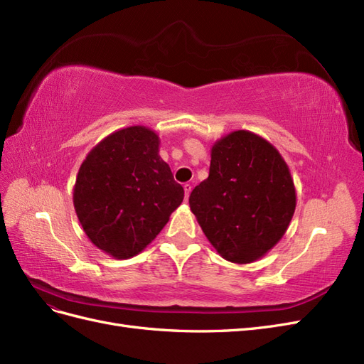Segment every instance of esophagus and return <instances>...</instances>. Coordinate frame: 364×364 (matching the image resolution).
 Returning <instances> with one entry per match:
<instances>
[{"mask_svg":"<svg viewBox=\"0 0 364 364\" xmlns=\"http://www.w3.org/2000/svg\"><path fill=\"white\" fill-rule=\"evenodd\" d=\"M183 187H184V196H186V199H187V198H189L191 192H192V186H191L189 183H186Z\"/></svg>","mask_w":364,"mask_h":364,"instance_id":"obj_1","label":"esophagus"}]
</instances>
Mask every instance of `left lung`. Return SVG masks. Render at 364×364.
<instances>
[{"label":"left lung","instance_id":"1","mask_svg":"<svg viewBox=\"0 0 364 364\" xmlns=\"http://www.w3.org/2000/svg\"><path fill=\"white\" fill-rule=\"evenodd\" d=\"M189 204L222 259L246 264L284 236L296 191L278 149L259 134L237 130L212 146L208 178L192 191Z\"/></svg>","mask_w":364,"mask_h":364}]
</instances>
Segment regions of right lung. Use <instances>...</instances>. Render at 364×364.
Wrapping results in <instances>:
<instances>
[{"label":"right lung","mask_w":364,"mask_h":364,"mask_svg":"<svg viewBox=\"0 0 364 364\" xmlns=\"http://www.w3.org/2000/svg\"><path fill=\"white\" fill-rule=\"evenodd\" d=\"M159 145L148 127L121 128L93 146L78 169L77 218L90 242L118 260L142 252L183 203V187Z\"/></svg>","instance_id":"1"}]
</instances>
